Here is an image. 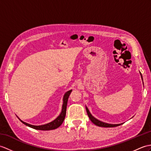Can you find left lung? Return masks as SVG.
<instances>
[{
	"instance_id": "obj_1",
	"label": "left lung",
	"mask_w": 151,
	"mask_h": 151,
	"mask_svg": "<svg viewBox=\"0 0 151 151\" xmlns=\"http://www.w3.org/2000/svg\"><path fill=\"white\" fill-rule=\"evenodd\" d=\"M139 74L140 75H141V78H142V80L143 81V77H142V75L141 74V73L139 72ZM86 111H87V114H88V116L90 119V120L93 123L96 125L97 126H99V127H117V126H119L122 125V124H107V123H105V122H101L99 120H98V119H96V118H94L93 116L91 114L89 110L88 109V108L87 107V106H86Z\"/></svg>"
}]
</instances>
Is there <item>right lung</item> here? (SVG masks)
<instances>
[{"instance_id": "right-lung-1", "label": "right lung", "mask_w": 151, "mask_h": 151, "mask_svg": "<svg viewBox=\"0 0 151 151\" xmlns=\"http://www.w3.org/2000/svg\"><path fill=\"white\" fill-rule=\"evenodd\" d=\"M72 91V89L68 91L65 92L64 94V97H63V104L62 107V111L60 114L57 118H56L54 120L50 122V123H47L46 124L41 125H33L29 124H27L26 122H24L22 120H21L17 116L19 119V120L23 123L24 125H26L28 127L31 128H33L34 129H37V130H41V131H49V130H53L60 127L63 123V122L64 120V118L66 114V109H67V104H68V100L69 99V96L70 95Z\"/></svg>"}]
</instances>
